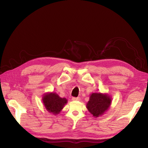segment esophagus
I'll use <instances>...</instances> for the list:
<instances>
[{
  "mask_svg": "<svg viewBox=\"0 0 148 148\" xmlns=\"http://www.w3.org/2000/svg\"><path fill=\"white\" fill-rule=\"evenodd\" d=\"M72 99H73V101H80V97H73V98H72Z\"/></svg>",
  "mask_w": 148,
  "mask_h": 148,
  "instance_id": "34e87169",
  "label": "esophagus"
}]
</instances>
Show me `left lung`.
<instances>
[{
	"label": "left lung",
	"mask_w": 148,
	"mask_h": 148,
	"mask_svg": "<svg viewBox=\"0 0 148 148\" xmlns=\"http://www.w3.org/2000/svg\"><path fill=\"white\" fill-rule=\"evenodd\" d=\"M112 100L111 97L107 94L92 93L90 95L89 100L86 104V108L94 117L98 118L103 115L109 109Z\"/></svg>",
	"instance_id": "left-lung-1"
}]
</instances>
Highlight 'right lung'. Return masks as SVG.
I'll return each mask as SVG.
<instances>
[{"instance_id": "1", "label": "right lung", "mask_w": 148, "mask_h": 148, "mask_svg": "<svg viewBox=\"0 0 148 148\" xmlns=\"http://www.w3.org/2000/svg\"><path fill=\"white\" fill-rule=\"evenodd\" d=\"M42 101L46 110L54 115L58 114L68 102L65 98H61L54 92L45 93L42 96Z\"/></svg>"}]
</instances>
